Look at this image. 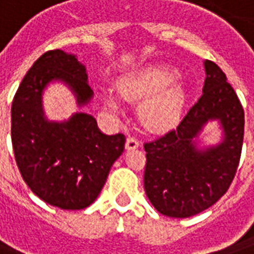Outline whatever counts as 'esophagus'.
<instances>
[{
    "mask_svg": "<svg viewBox=\"0 0 254 254\" xmlns=\"http://www.w3.org/2000/svg\"><path fill=\"white\" fill-rule=\"evenodd\" d=\"M138 146V139H135L134 137H127V143H125V149H127V150H134V149H137Z\"/></svg>",
    "mask_w": 254,
    "mask_h": 254,
    "instance_id": "1",
    "label": "esophagus"
}]
</instances>
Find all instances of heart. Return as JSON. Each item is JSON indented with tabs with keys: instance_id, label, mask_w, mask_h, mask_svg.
Here are the masks:
<instances>
[{
	"instance_id": "1",
	"label": "heart",
	"mask_w": 254,
	"mask_h": 254,
	"mask_svg": "<svg viewBox=\"0 0 254 254\" xmlns=\"http://www.w3.org/2000/svg\"><path fill=\"white\" fill-rule=\"evenodd\" d=\"M178 75L169 65H149L123 77L117 89L127 101L147 99L141 108L143 123L151 129H167L179 121L186 103V89L175 81ZM107 105L112 111H120L119 100L113 96H107Z\"/></svg>"
}]
</instances>
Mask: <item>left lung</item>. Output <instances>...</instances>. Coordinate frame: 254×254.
I'll use <instances>...</instances> for the list:
<instances>
[{
  "label": "left lung",
  "instance_id": "obj_1",
  "mask_svg": "<svg viewBox=\"0 0 254 254\" xmlns=\"http://www.w3.org/2000/svg\"><path fill=\"white\" fill-rule=\"evenodd\" d=\"M204 69L203 95L177 129L143 145L145 192L165 216L190 217L209 208L227 192L240 162L244 109L220 67L204 61ZM212 121L222 139L200 147L198 135Z\"/></svg>",
  "mask_w": 254,
  "mask_h": 254
}]
</instances>
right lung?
Wrapping results in <instances>:
<instances>
[{
  "label": "right lung",
  "instance_id": "right-lung-1",
  "mask_svg": "<svg viewBox=\"0 0 254 254\" xmlns=\"http://www.w3.org/2000/svg\"><path fill=\"white\" fill-rule=\"evenodd\" d=\"M61 81L84 107L93 99L85 65L63 50L47 51L33 64L11 104V143L23 181L38 197L62 209H83L101 192L125 135L104 134L93 116L76 112L51 121L43 93Z\"/></svg>",
  "mask_w": 254,
  "mask_h": 254
}]
</instances>
